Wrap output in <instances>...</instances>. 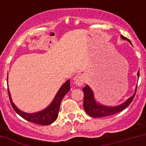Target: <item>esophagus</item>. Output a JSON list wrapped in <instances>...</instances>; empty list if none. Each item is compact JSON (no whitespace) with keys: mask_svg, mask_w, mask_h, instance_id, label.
<instances>
[{"mask_svg":"<svg viewBox=\"0 0 146 146\" xmlns=\"http://www.w3.org/2000/svg\"><path fill=\"white\" fill-rule=\"evenodd\" d=\"M85 82V77L83 75H78L75 78V84L77 86H82Z\"/></svg>","mask_w":146,"mask_h":146,"instance_id":"34e87169","label":"esophagus"}]
</instances>
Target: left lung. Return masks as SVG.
<instances>
[{"label":"left lung","mask_w":146,"mask_h":146,"mask_svg":"<svg viewBox=\"0 0 146 146\" xmlns=\"http://www.w3.org/2000/svg\"><path fill=\"white\" fill-rule=\"evenodd\" d=\"M121 38L123 39H127V38L124 37L123 35H121ZM127 41L131 43V42L129 39ZM138 77L139 76V70ZM82 91L84 92V100H83V107L86 112L89 116H91L92 117H107V116L112 115L114 113H117L118 112L123 111L127 107H128L132 101L133 100V98L136 95V92L133 94V96L129 98L123 104L115 107H109L105 106L103 104H101L98 103L95 99L94 97V93L91 88L87 85L82 89Z\"/></svg>","instance_id":"obj_1"}]
</instances>
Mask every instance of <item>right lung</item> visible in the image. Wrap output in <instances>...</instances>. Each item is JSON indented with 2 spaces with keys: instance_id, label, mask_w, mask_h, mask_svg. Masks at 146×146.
Masks as SVG:
<instances>
[{
  "instance_id": "add662e5",
  "label": "right lung",
  "mask_w": 146,
  "mask_h": 146,
  "mask_svg": "<svg viewBox=\"0 0 146 146\" xmlns=\"http://www.w3.org/2000/svg\"><path fill=\"white\" fill-rule=\"evenodd\" d=\"M70 80H68L64 85H62V86L60 88L59 91L57 92V95H56L55 98L53 100V102L50 104V105L48 107H47L46 108L44 109V110L39 111V112L28 113L20 111L19 109L17 108V106L12 102L10 91H9V89H7L8 95H9V98H10V104L12 105L13 110L19 116H21L22 117L24 118L27 121L35 123H37V124L39 125L47 126V125H49L50 123H52L53 122H54L56 119L57 118V117H58L60 102H61L64 96L70 89Z\"/></svg>"
}]
</instances>
